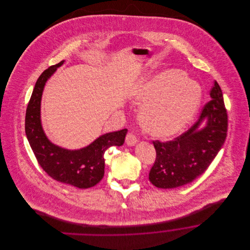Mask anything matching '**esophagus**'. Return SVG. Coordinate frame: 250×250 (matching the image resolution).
Instances as JSON below:
<instances>
[{"mask_svg":"<svg viewBox=\"0 0 250 250\" xmlns=\"http://www.w3.org/2000/svg\"><path fill=\"white\" fill-rule=\"evenodd\" d=\"M137 143H138L137 137L132 133H128V135L126 136V144L128 146H135Z\"/></svg>","mask_w":250,"mask_h":250,"instance_id":"esophagus-1","label":"esophagus"}]
</instances>
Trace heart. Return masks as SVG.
Segmentation results:
<instances>
[{
	"instance_id": "heart-1",
	"label": "heart",
	"mask_w": 250,
	"mask_h": 250,
	"mask_svg": "<svg viewBox=\"0 0 250 250\" xmlns=\"http://www.w3.org/2000/svg\"><path fill=\"white\" fill-rule=\"evenodd\" d=\"M201 99V85L180 70L145 78L132 93L133 102L143 106L140 121L143 130L159 139L182 132L197 112Z\"/></svg>"
}]
</instances>
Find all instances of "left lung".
Here are the masks:
<instances>
[{
  "label": "left lung",
  "mask_w": 250,
  "mask_h": 250,
  "mask_svg": "<svg viewBox=\"0 0 250 250\" xmlns=\"http://www.w3.org/2000/svg\"><path fill=\"white\" fill-rule=\"evenodd\" d=\"M195 124L173 142H153L157 157L149 172L159 188H174L200 176L211 165L227 136V112L220 86L215 82Z\"/></svg>",
  "instance_id": "8db88e82"
}]
</instances>
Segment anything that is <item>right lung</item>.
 I'll return each mask as SVG.
<instances>
[{"label":"right lung","instance_id":"add662e5","mask_svg":"<svg viewBox=\"0 0 250 250\" xmlns=\"http://www.w3.org/2000/svg\"><path fill=\"white\" fill-rule=\"evenodd\" d=\"M65 61L50 66L36 81L26 111L25 131L37 162L48 175L61 183L79 188H88L104 177V154L110 146H121L128 130L107 133L85 147L66 149L52 143L41 122V100L47 81Z\"/></svg>","mask_w":250,"mask_h":250}]
</instances>
